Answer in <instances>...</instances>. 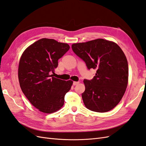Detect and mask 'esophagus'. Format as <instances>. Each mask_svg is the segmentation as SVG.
Returning <instances> with one entry per match:
<instances>
[{
	"instance_id": "obj_1",
	"label": "esophagus",
	"mask_w": 146,
	"mask_h": 146,
	"mask_svg": "<svg viewBox=\"0 0 146 146\" xmlns=\"http://www.w3.org/2000/svg\"><path fill=\"white\" fill-rule=\"evenodd\" d=\"M78 83H79V82H73V85L76 86V85H78Z\"/></svg>"
}]
</instances>
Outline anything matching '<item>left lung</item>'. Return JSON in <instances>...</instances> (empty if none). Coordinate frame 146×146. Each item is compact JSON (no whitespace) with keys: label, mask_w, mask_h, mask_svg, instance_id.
I'll list each match as a JSON object with an SVG mask.
<instances>
[{"label":"left lung","mask_w":146,"mask_h":146,"mask_svg":"<svg viewBox=\"0 0 146 146\" xmlns=\"http://www.w3.org/2000/svg\"><path fill=\"white\" fill-rule=\"evenodd\" d=\"M72 48L88 69L97 70L93 78L83 80L85 91L82 97L85 107L99 113L114 108L127 86L129 66L124 53L117 44L104 39L74 44Z\"/></svg>","instance_id":"obj_1"}]
</instances>
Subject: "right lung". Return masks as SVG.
Instances as JSON below:
<instances>
[{
  "label": "right lung",
  "instance_id": "add662e5",
  "mask_svg": "<svg viewBox=\"0 0 146 146\" xmlns=\"http://www.w3.org/2000/svg\"><path fill=\"white\" fill-rule=\"evenodd\" d=\"M70 48L68 44L42 38L25 49L18 68L22 91L35 108L52 113L63 107L64 96L73 83L53 77L58 60Z\"/></svg>",
  "mask_w": 146,
  "mask_h": 146
}]
</instances>
